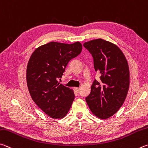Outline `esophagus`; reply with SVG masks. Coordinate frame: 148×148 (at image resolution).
Here are the masks:
<instances>
[{"label": "esophagus", "mask_w": 148, "mask_h": 148, "mask_svg": "<svg viewBox=\"0 0 148 148\" xmlns=\"http://www.w3.org/2000/svg\"><path fill=\"white\" fill-rule=\"evenodd\" d=\"M75 90H76L77 92H79V88H77V87H76V88H75Z\"/></svg>", "instance_id": "obj_1"}]
</instances>
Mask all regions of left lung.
I'll return each mask as SVG.
<instances>
[{
	"label": "left lung",
	"instance_id": "8db88e82",
	"mask_svg": "<svg viewBox=\"0 0 148 148\" xmlns=\"http://www.w3.org/2000/svg\"><path fill=\"white\" fill-rule=\"evenodd\" d=\"M83 46L92 54L94 67L101 80H94L85 100L93 114L107 119L119 111L127 96L130 87L127 61L116 45L106 40L94 39Z\"/></svg>",
	"mask_w": 148,
	"mask_h": 148
}]
</instances>
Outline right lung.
Here are the masks:
<instances>
[{
	"label": "right lung",
	"instance_id": "right-lung-1",
	"mask_svg": "<svg viewBox=\"0 0 148 148\" xmlns=\"http://www.w3.org/2000/svg\"><path fill=\"white\" fill-rule=\"evenodd\" d=\"M79 42H50L32 53L26 69V82L32 100L52 119H62L74 100L72 89L59 82L67 64L82 52Z\"/></svg>",
	"mask_w": 148,
	"mask_h": 148
}]
</instances>
